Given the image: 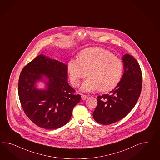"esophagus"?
Here are the masks:
<instances>
[{"label":"esophagus","mask_w":160,"mask_h":160,"mask_svg":"<svg viewBox=\"0 0 160 160\" xmlns=\"http://www.w3.org/2000/svg\"><path fill=\"white\" fill-rule=\"evenodd\" d=\"M81 98H82V100H86V98H88V96L85 95V94H81Z\"/></svg>","instance_id":"34e87169"}]
</instances>
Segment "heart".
<instances>
[{"instance_id":"heart-1","label":"heart","mask_w":160,"mask_h":160,"mask_svg":"<svg viewBox=\"0 0 160 160\" xmlns=\"http://www.w3.org/2000/svg\"><path fill=\"white\" fill-rule=\"evenodd\" d=\"M68 70L71 82L75 87L79 86L88 75V78L81 86L82 91H107L114 88L120 82L123 75V64L106 50L93 48L82 50L78 59L71 60Z\"/></svg>"}]
</instances>
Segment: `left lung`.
<instances>
[{
  "mask_svg": "<svg viewBox=\"0 0 160 160\" xmlns=\"http://www.w3.org/2000/svg\"><path fill=\"white\" fill-rule=\"evenodd\" d=\"M124 72L120 82L108 94L98 96V105L93 112L94 120L110 125L123 118L135 107L142 86L139 64L129 54L123 55Z\"/></svg>",
  "mask_w": 160,
  "mask_h": 160,
  "instance_id": "1",
  "label": "left lung"
}]
</instances>
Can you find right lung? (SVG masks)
Returning a JSON list of instances; mask_svg holds the SVG:
<instances>
[{
	"label": "right lung",
	"instance_id": "1",
	"mask_svg": "<svg viewBox=\"0 0 160 160\" xmlns=\"http://www.w3.org/2000/svg\"><path fill=\"white\" fill-rule=\"evenodd\" d=\"M67 66L55 59L39 55L25 66L18 81L21 105L29 119L39 127L53 129L70 121L81 95L69 85ZM44 75L48 78L47 89L39 90L36 82Z\"/></svg>",
	"mask_w": 160,
	"mask_h": 160
}]
</instances>
